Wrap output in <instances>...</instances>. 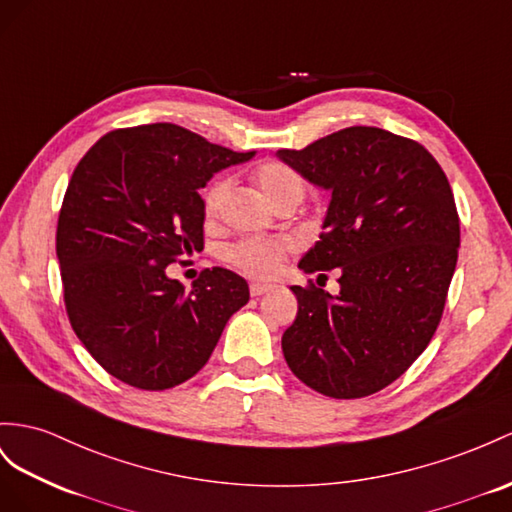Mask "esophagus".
<instances>
[{"label": "esophagus", "mask_w": 512, "mask_h": 512, "mask_svg": "<svg viewBox=\"0 0 512 512\" xmlns=\"http://www.w3.org/2000/svg\"><path fill=\"white\" fill-rule=\"evenodd\" d=\"M248 290H251V296H264V294H268L272 290V285H268V283H251V287H248Z\"/></svg>", "instance_id": "obj_1"}]
</instances>
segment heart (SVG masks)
Listing matches in <instances>:
<instances>
[{"label":"heart","instance_id":"heart-1","mask_svg":"<svg viewBox=\"0 0 512 512\" xmlns=\"http://www.w3.org/2000/svg\"><path fill=\"white\" fill-rule=\"evenodd\" d=\"M253 179L274 207L298 203L305 196L303 175L294 166L281 160H264L257 164L253 170ZM229 186V177H216L207 183V188L203 190V209L207 218H214L218 214ZM285 255L287 244L283 240L268 238H246L231 244L225 251L227 261L235 270L255 279H268L272 274H277L283 266Z\"/></svg>","mask_w":512,"mask_h":512}]
</instances>
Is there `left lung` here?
<instances>
[{
    "label": "left lung",
    "instance_id": "left-lung-1",
    "mask_svg": "<svg viewBox=\"0 0 512 512\" xmlns=\"http://www.w3.org/2000/svg\"><path fill=\"white\" fill-rule=\"evenodd\" d=\"M277 155L333 192L320 240L298 266L324 279L342 270L337 296L313 281L292 287L285 361L324 396H372L411 368L441 322L461 244L450 181L422 144L378 127Z\"/></svg>",
    "mask_w": 512,
    "mask_h": 512
}]
</instances>
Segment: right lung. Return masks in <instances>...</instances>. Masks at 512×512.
I'll return each mask as SVG.
<instances>
[{
  "instance_id": "obj_1",
  "label": "right lung",
  "mask_w": 512,
  "mask_h": 512,
  "mask_svg": "<svg viewBox=\"0 0 512 512\" xmlns=\"http://www.w3.org/2000/svg\"><path fill=\"white\" fill-rule=\"evenodd\" d=\"M235 153L173 123L101 136L75 166L58 216L56 253L75 335L119 381L162 391L186 383L212 357L248 285L205 268L192 290L166 266L203 251L199 190Z\"/></svg>"
}]
</instances>
